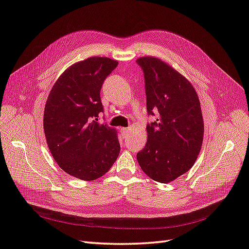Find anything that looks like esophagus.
<instances>
[{
    "label": "esophagus",
    "mask_w": 249,
    "mask_h": 249,
    "mask_svg": "<svg viewBox=\"0 0 249 249\" xmlns=\"http://www.w3.org/2000/svg\"><path fill=\"white\" fill-rule=\"evenodd\" d=\"M120 133H122V135L124 136V138H126L127 134H129V129H125V127H122V129H120Z\"/></svg>",
    "instance_id": "esophagus-1"
}]
</instances>
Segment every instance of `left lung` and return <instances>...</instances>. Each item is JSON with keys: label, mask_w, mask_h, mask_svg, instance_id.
Here are the masks:
<instances>
[{"label": "left lung", "mask_w": 249, "mask_h": 249, "mask_svg": "<svg viewBox=\"0 0 249 249\" xmlns=\"http://www.w3.org/2000/svg\"><path fill=\"white\" fill-rule=\"evenodd\" d=\"M136 62L144 74L147 114L159 113L146 125L147 140L137 160L151 179L169 183L191 169L202 146L200 102L189 79L163 60L143 56Z\"/></svg>", "instance_id": "8db88e82"}]
</instances>
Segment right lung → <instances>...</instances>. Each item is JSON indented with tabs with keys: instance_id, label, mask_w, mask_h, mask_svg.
<instances>
[{
	"instance_id": "add662e5",
	"label": "right lung",
	"mask_w": 249,
	"mask_h": 249,
	"mask_svg": "<svg viewBox=\"0 0 249 249\" xmlns=\"http://www.w3.org/2000/svg\"><path fill=\"white\" fill-rule=\"evenodd\" d=\"M117 65V60L100 56L75 63L57 78L47 99V144L60 169L73 177H102L119 155L116 130L97 123L104 111L100 89Z\"/></svg>"
}]
</instances>
